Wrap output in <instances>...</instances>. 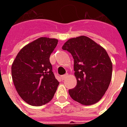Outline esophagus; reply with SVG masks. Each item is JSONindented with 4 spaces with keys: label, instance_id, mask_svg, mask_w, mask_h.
Masks as SVG:
<instances>
[{
    "label": "esophagus",
    "instance_id": "34e87169",
    "mask_svg": "<svg viewBox=\"0 0 127 127\" xmlns=\"http://www.w3.org/2000/svg\"><path fill=\"white\" fill-rule=\"evenodd\" d=\"M67 75H68V73H66L65 75H62V76H61V79H62V80H64V79H65V78L67 77Z\"/></svg>",
    "mask_w": 127,
    "mask_h": 127
}]
</instances>
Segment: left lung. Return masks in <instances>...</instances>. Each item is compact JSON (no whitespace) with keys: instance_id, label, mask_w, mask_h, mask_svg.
I'll list each match as a JSON object with an SVG mask.
<instances>
[{"instance_id":"obj_1","label":"left lung","mask_w":127,"mask_h":127,"mask_svg":"<svg viewBox=\"0 0 127 127\" xmlns=\"http://www.w3.org/2000/svg\"><path fill=\"white\" fill-rule=\"evenodd\" d=\"M62 49L71 53L74 59L77 85L69 90V95L84 105L97 103L112 80V63L105 50L86 36L69 39Z\"/></svg>"}]
</instances>
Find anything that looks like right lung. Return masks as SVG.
Wrapping results in <instances>:
<instances>
[{
  "label": "right lung",
  "instance_id": "obj_1",
  "mask_svg": "<svg viewBox=\"0 0 127 127\" xmlns=\"http://www.w3.org/2000/svg\"><path fill=\"white\" fill-rule=\"evenodd\" d=\"M58 40L40 37L19 52L11 66L15 89L24 101L41 106L52 99L59 82L54 75L50 56Z\"/></svg>",
  "mask_w": 127,
  "mask_h": 127
}]
</instances>
